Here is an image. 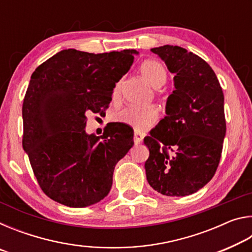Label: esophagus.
Here are the masks:
<instances>
[{
  "label": "esophagus",
  "instance_id": "1",
  "mask_svg": "<svg viewBox=\"0 0 252 252\" xmlns=\"http://www.w3.org/2000/svg\"><path fill=\"white\" fill-rule=\"evenodd\" d=\"M133 141L135 144H140L143 141V134L139 133V132H134L133 134Z\"/></svg>",
  "mask_w": 252,
  "mask_h": 252
}]
</instances>
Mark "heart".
Returning a JSON list of instances; mask_svg holds the SVG:
<instances>
[{
	"label": "heart",
	"mask_w": 252,
	"mask_h": 252,
	"mask_svg": "<svg viewBox=\"0 0 252 252\" xmlns=\"http://www.w3.org/2000/svg\"><path fill=\"white\" fill-rule=\"evenodd\" d=\"M140 73L147 82L153 88H160L167 81L168 74L165 67L156 60H146L140 65ZM122 81L116 83L112 91L113 100H118L121 93ZM159 118V112L155 105L136 108V106H126L114 114V121L122 123L132 129L142 132L151 127Z\"/></svg>",
	"instance_id": "1"
}]
</instances>
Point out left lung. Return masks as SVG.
<instances>
[{"label": "left lung", "instance_id": "1", "mask_svg": "<svg viewBox=\"0 0 252 252\" xmlns=\"http://www.w3.org/2000/svg\"><path fill=\"white\" fill-rule=\"evenodd\" d=\"M151 51L174 74V88L165 116L144 138L150 156L147 180L169 197H185L201 189L215 176L225 135L224 97L211 66L177 45Z\"/></svg>", "mask_w": 252, "mask_h": 252}]
</instances>
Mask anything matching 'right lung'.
Segmentation results:
<instances>
[{
	"label": "right lung",
	"mask_w": 252,
	"mask_h": 252,
	"mask_svg": "<svg viewBox=\"0 0 252 252\" xmlns=\"http://www.w3.org/2000/svg\"><path fill=\"white\" fill-rule=\"evenodd\" d=\"M134 54L63 50L33 72L22 106V143L41 189L54 201L84 208L110 192L114 167L133 147V134L116 127L87 134V114L108 108Z\"/></svg>",
	"instance_id": "1"
}]
</instances>
